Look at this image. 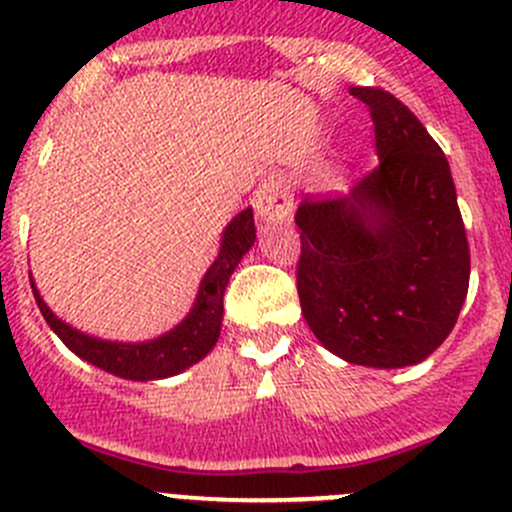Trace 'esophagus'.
<instances>
[{"label": "esophagus", "mask_w": 512, "mask_h": 512, "mask_svg": "<svg viewBox=\"0 0 512 512\" xmlns=\"http://www.w3.org/2000/svg\"><path fill=\"white\" fill-rule=\"evenodd\" d=\"M252 205H255L257 217L262 222H267V225L285 222L292 212L290 187H287V182L282 177H270V180H265L255 190Z\"/></svg>", "instance_id": "1"}]
</instances>
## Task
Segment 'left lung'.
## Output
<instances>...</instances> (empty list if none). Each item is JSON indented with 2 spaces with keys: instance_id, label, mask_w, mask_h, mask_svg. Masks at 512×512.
<instances>
[{
  "instance_id": "obj_1",
  "label": "left lung",
  "mask_w": 512,
  "mask_h": 512,
  "mask_svg": "<svg viewBox=\"0 0 512 512\" xmlns=\"http://www.w3.org/2000/svg\"><path fill=\"white\" fill-rule=\"evenodd\" d=\"M375 124L380 165L345 197L297 207V295L322 347L352 365H418L455 327L470 250L438 142L390 92L350 87Z\"/></svg>"
}]
</instances>
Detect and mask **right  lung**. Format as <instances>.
Here are the masks:
<instances>
[{
    "label": "right lung",
    "mask_w": 512,
    "mask_h": 512,
    "mask_svg": "<svg viewBox=\"0 0 512 512\" xmlns=\"http://www.w3.org/2000/svg\"><path fill=\"white\" fill-rule=\"evenodd\" d=\"M252 245H255V217H252V207H247V210L237 212L230 225L225 227V232H222L220 252H217L215 262L202 277L200 290H197L192 310L187 312L185 320L172 327L170 332H165V335L142 342L102 340V337L77 330V327H72L49 310L47 302L39 295L37 285H34L32 272H29V280H32V292L39 312L54 330V335L74 355L87 360L89 365L99 367V370L124 377V380H165V377L180 375L187 367L200 362L217 345L222 312H225L222 297H225L227 282H230L232 272L240 265L245 252H250Z\"/></svg>",
    "instance_id": "right-lung-1"
}]
</instances>
